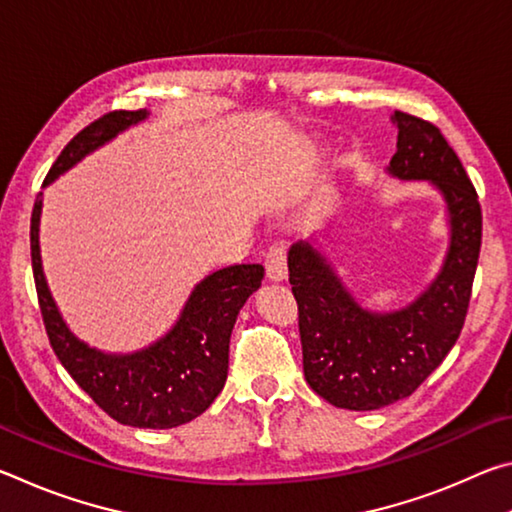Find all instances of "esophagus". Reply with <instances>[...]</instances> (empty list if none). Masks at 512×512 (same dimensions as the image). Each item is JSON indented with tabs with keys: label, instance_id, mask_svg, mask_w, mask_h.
Instances as JSON below:
<instances>
[{
	"label": "esophagus",
	"instance_id": "1",
	"mask_svg": "<svg viewBox=\"0 0 512 512\" xmlns=\"http://www.w3.org/2000/svg\"><path fill=\"white\" fill-rule=\"evenodd\" d=\"M266 273L271 280H284V277H287V248L280 244L268 248Z\"/></svg>",
	"mask_w": 512,
	"mask_h": 512
}]
</instances>
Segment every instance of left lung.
<instances>
[{"label": "left lung", "mask_w": 512, "mask_h": 512, "mask_svg": "<svg viewBox=\"0 0 512 512\" xmlns=\"http://www.w3.org/2000/svg\"><path fill=\"white\" fill-rule=\"evenodd\" d=\"M397 151L388 171L431 180L445 194L452 246L429 291L402 311H363L325 259L307 244L289 250V282L298 302L302 368L323 400L375 411L415 393L461 334L481 250L479 194L436 124L395 110Z\"/></svg>", "instance_id": "8db88e82"}]
</instances>
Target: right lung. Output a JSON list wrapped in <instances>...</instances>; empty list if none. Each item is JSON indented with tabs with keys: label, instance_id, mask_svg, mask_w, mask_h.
Instances as JSON below:
<instances>
[{
	"label": "right lung",
	"instance_id": "obj_1",
	"mask_svg": "<svg viewBox=\"0 0 512 512\" xmlns=\"http://www.w3.org/2000/svg\"><path fill=\"white\" fill-rule=\"evenodd\" d=\"M144 117V110H112L94 119L60 151L45 185ZM38 221L40 198L31 214L33 280L51 348L76 384L112 420L128 427L171 429L198 418L223 391L232 327L250 293L262 284L264 266L235 264L207 275L194 289L183 318L162 341L128 357H110L76 341L60 318L42 275Z\"/></svg>",
	"mask_w": 512,
	"mask_h": 512
}]
</instances>
